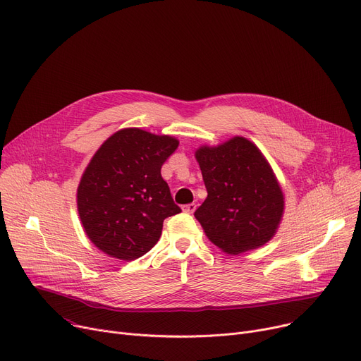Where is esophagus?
<instances>
[{
	"instance_id": "esophagus-1",
	"label": "esophagus",
	"mask_w": 361,
	"mask_h": 361,
	"mask_svg": "<svg viewBox=\"0 0 361 361\" xmlns=\"http://www.w3.org/2000/svg\"><path fill=\"white\" fill-rule=\"evenodd\" d=\"M195 208H197V204H186V205H183L182 207V209L185 211V213H188V214H192L194 211H195Z\"/></svg>"
}]
</instances>
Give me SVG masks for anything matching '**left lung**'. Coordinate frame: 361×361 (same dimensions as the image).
<instances>
[{
	"mask_svg": "<svg viewBox=\"0 0 361 361\" xmlns=\"http://www.w3.org/2000/svg\"><path fill=\"white\" fill-rule=\"evenodd\" d=\"M195 157L208 195L194 216L207 238L230 255L265 245L281 221L284 197L259 148L235 137L202 145Z\"/></svg>",
	"mask_w": 361,
	"mask_h": 361,
	"instance_id": "1",
	"label": "left lung"
}]
</instances>
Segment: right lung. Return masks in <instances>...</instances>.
Instances as JSON below:
<instances>
[{
	"mask_svg": "<svg viewBox=\"0 0 361 361\" xmlns=\"http://www.w3.org/2000/svg\"><path fill=\"white\" fill-rule=\"evenodd\" d=\"M178 145L173 137L140 128L121 130L100 145L81 176L77 207L102 252L137 259L157 243L164 219L180 213L160 173Z\"/></svg>",
	"mask_w": 361,
	"mask_h": 361,
	"instance_id": "obj_1",
	"label": "right lung"
}]
</instances>
